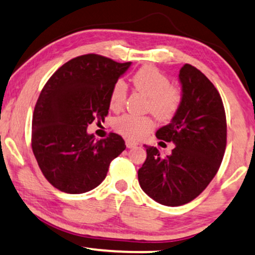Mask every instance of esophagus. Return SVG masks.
<instances>
[{"label": "esophagus", "mask_w": 255, "mask_h": 255, "mask_svg": "<svg viewBox=\"0 0 255 255\" xmlns=\"http://www.w3.org/2000/svg\"><path fill=\"white\" fill-rule=\"evenodd\" d=\"M137 142H135V141H133V140H129V138H128V140H126V146H127V148H133V147H135V146H137Z\"/></svg>", "instance_id": "34e87169"}]
</instances>
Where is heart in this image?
<instances>
[{
    "label": "heart",
    "instance_id": "heart-1",
    "mask_svg": "<svg viewBox=\"0 0 255 255\" xmlns=\"http://www.w3.org/2000/svg\"><path fill=\"white\" fill-rule=\"evenodd\" d=\"M131 83L137 92L148 98L147 111L161 121L170 120L181 105V93L170 86L169 79L153 66H144L131 77ZM127 98V86L119 80L113 86L109 105L113 109H120ZM154 120L149 117H135L124 114L113 121V128L119 134L128 138L137 140L149 133L154 128Z\"/></svg>",
    "mask_w": 255,
    "mask_h": 255
}]
</instances>
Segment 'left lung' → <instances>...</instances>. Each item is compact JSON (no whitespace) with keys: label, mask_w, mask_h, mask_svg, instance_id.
<instances>
[{"label":"left lung","mask_w":255,"mask_h":255,"mask_svg":"<svg viewBox=\"0 0 255 255\" xmlns=\"http://www.w3.org/2000/svg\"><path fill=\"white\" fill-rule=\"evenodd\" d=\"M181 105L156 137L175 144L163 157L156 147L144 146L147 159L138 169L141 188L165 206H181L199 196L220 168L227 143L226 113L213 83L186 63L180 69Z\"/></svg>","instance_id":"left-lung-1"}]
</instances>
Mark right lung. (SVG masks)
<instances>
[{"label": "right lung", "instance_id": "right-lung-1", "mask_svg": "<svg viewBox=\"0 0 255 255\" xmlns=\"http://www.w3.org/2000/svg\"><path fill=\"white\" fill-rule=\"evenodd\" d=\"M130 63L98 54L77 56L60 67L41 90L31 122V148L44 178L59 191L81 194L94 189L126 149L119 134L95 140L87 127L107 117L113 86Z\"/></svg>", "mask_w": 255, "mask_h": 255}]
</instances>
